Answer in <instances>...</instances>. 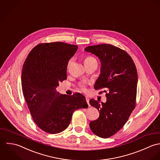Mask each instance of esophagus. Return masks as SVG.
<instances>
[{
	"mask_svg": "<svg viewBox=\"0 0 160 160\" xmlns=\"http://www.w3.org/2000/svg\"><path fill=\"white\" fill-rule=\"evenodd\" d=\"M86 101H87V102L88 106H90V103H89V98H86Z\"/></svg>",
	"mask_w": 160,
	"mask_h": 160,
	"instance_id": "esophagus-1",
	"label": "esophagus"
}]
</instances>
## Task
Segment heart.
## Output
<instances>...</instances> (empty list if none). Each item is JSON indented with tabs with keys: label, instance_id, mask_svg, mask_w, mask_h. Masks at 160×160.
<instances>
[{
	"label": "heart",
	"instance_id": "b5f03b06",
	"mask_svg": "<svg viewBox=\"0 0 160 160\" xmlns=\"http://www.w3.org/2000/svg\"><path fill=\"white\" fill-rule=\"evenodd\" d=\"M72 59H70L69 61L68 62V64H67V68H68V67H70V65L72 64ZM84 62H85V65H89V64H93V63H97V61H96V59L94 57H93L92 56H87L85 58ZM79 87L83 90H86V84L85 83H83V82L80 83L79 84Z\"/></svg>",
	"mask_w": 160,
	"mask_h": 160
}]
</instances>
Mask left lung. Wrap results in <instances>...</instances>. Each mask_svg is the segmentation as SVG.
Wrapping results in <instances>:
<instances>
[{
    "instance_id": "1",
    "label": "left lung",
    "mask_w": 160,
    "mask_h": 160,
    "mask_svg": "<svg viewBox=\"0 0 160 160\" xmlns=\"http://www.w3.org/2000/svg\"><path fill=\"white\" fill-rule=\"evenodd\" d=\"M85 50L99 58L101 73L95 90L104 89L106 102L90 100L99 112V118L90 123L96 135L103 138L116 133L128 121L136 105L138 75L135 63L126 51L110 44L87 47Z\"/></svg>"
}]
</instances>
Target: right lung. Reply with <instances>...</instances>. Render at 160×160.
<instances>
[{
    "mask_svg": "<svg viewBox=\"0 0 160 160\" xmlns=\"http://www.w3.org/2000/svg\"><path fill=\"white\" fill-rule=\"evenodd\" d=\"M78 46L63 42L41 43L28 54L22 69V87L32 119L43 131L55 134L69 126L74 111L88 106L77 93L61 95L56 88L67 79L69 59Z\"/></svg>",
    "mask_w": 160,
    "mask_h": 160,
    "instance_id": "obj_1",
    "label": "right lung"
}]
</instances>
